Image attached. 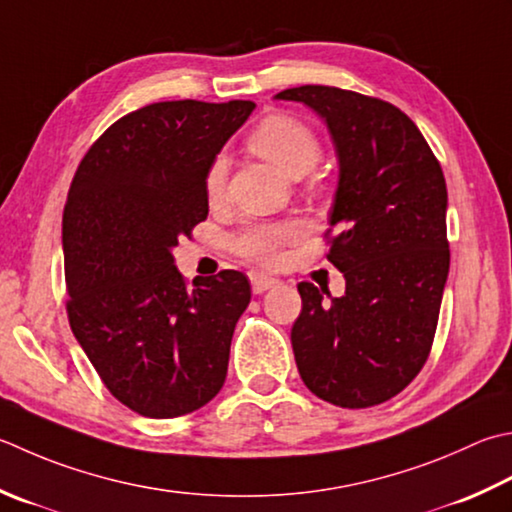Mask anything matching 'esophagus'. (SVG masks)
Instances as JSON below:
<instances>
[{"label":"esophagus","instance_id":"esophagus-1","mask_svg":"<svg viewBox=\"0 0 512 512\" xmlns=\"http://www.w3.org/2000/svg\"><path fill=\"white\" fill-rule=\"evenodd\" d=\"M277 284L275 277H268V275H259V273H250V288H253L255 295H262L266 293L268 288H273Z\"/></svg>","mask_w":512,"mask_h":512}]
</instances>
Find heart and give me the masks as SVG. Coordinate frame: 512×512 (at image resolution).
I'll return each mask as SVG.
<instances>
[{
    "label": "heart",
    "mask_w": 512,
    "mask_h": 512,
    "mask_svg": "<svg viewBox=\"0 0 512 512\" xmlns=\"http://www.w3.org/2000/svg\"><path fill=\"white\" fill-rule=\"evenodd\" d=\"M248 148L264 157L266 162L284 170L290 177H299L313 168L322 157V142L313 128L288 115H268L248 133ZM226 157L217 155L208 164L204 190L208 199H217L226 184ZM304 235V224L297 219L284 222L248 224L230 237V248L250 262L275 266L284 248L295 244Z\"/></svg>",
    "instance_id": "obj_1"
}]
</instances>
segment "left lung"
<instances>
[{
	"label": "left lung",
	"instance_id": "8db88e82",
	"mask_svg": "<svg viewBox=\"0 0 512 512\" xmlns=\"http://www.w3.org/2000/svg\"><path fill=\"white\" fill-rule=\"evenodd\" d=\"M275 99L313 108L339 159L324 237L346 293L324 299L326 288L297 286V370L324 402L384 404L417 377L435 339L450 266L442 166L413 119L384 99L335 86H297Z\"/></svg>",
	"mask_w": 512,
	"mask_h": 512
}]
</instances>
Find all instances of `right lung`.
<instances>
[{
	"label": "right lung",
	"instance_id": "right-lung-1",
	"mask_svg": "<svg viewBox=\"0 0 512 512\" xmlns=\"http://www.w3.org/2000/svg\"><path fill=\"white\" fill-rule=\"evenodd\" d=\"M255 104L179 99L117 119L88 148L62 219L66 313L117 402L153 419L208 404L224 386L248 277L175 268L179 237L208 217L204 175Z\"/></svg>",
	"mask_w": 512,
	"mask_h": 512
}]
</instances>
